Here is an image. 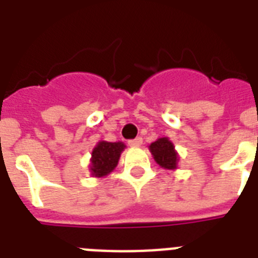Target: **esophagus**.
I'll list each match as a JSON object with an SVG mask.
<instances>
[{"label": "esophagus", "instance_id": "1", "mask_svg": "<svg viewBox=\"0 0 258 258\" xmlns=\"http://www.w3.org/2000/svg\"><path fill=\"white\" fill-rule=\"evenodd\" d=\"M142 143H143V139H142L141 137L135 138V139L128 142V145L131 146V147H139V146H142Z\"/></svg>", "mask_w": 258, "mask_h": 258}]
</instances>
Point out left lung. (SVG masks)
<instances>
[{
    "label": "left lung",
    "instance_id": "1",
    "mask_svg": "<svg viewBox=\"0 0 258 258\" xmlns=\"http://www.w3.org/2000/svg\"><path fill=\"white\" fill-rule=\"evenodd\" d=\"M149 149L154 161L161 167L166 170H176L179 155L176 153L175 146L169 138H159L149 146Z\"/></svg>",
    "mask_w": 258,
    "mask_h": 258
}]
</instances>
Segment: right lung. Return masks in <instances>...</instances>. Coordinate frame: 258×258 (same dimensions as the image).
<instances>
[{"label": "right lung", "instance_id": "obj_1", "mask_svg": "<svg viewBox=\"0 0 258 258\" xmlns=\"http://www.w3.org/2000/svg\"><path fill=\"white\" fill-rule=\"evenodd\" d=\"M123 142H97L91 154L89 172L93 178H103L115 170L119 163L120 154L124 151Z\"/></svg>", "mask_w": 258, "mask_h": 258}]
</instances>
